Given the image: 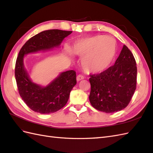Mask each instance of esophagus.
<instances>
[{
	"instance_id": "obj_1",
	"label": "esophagus",
	"mask_w": 153,
	"mask_h": 153,
	"mask_svg": "<svg viewBox=\"0 0 153 153\" xmlns=\"http://www.w3.org/2000/svg\"><path fill=\"white\" fill-rule=\"evenodd\" d=\"M84 79V77L82 76V75H78V76H77L76 77V79H77V82H79V81L82 80Z\"/></svg>"
}]
</instances>
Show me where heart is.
I'll list each match as a JSON object with an SVG mask.
<instances>
[{
  "label": "heart",
  "mask_w": 153,
  "mask_h": 153,
  "mask_svg": "<svg viewBox=\"0 0 153 153\" xmlns=\"http://www.w3.org/2000/svg\"><path fill=\"white\" fill-rule=\"evenodd\" d=\"M66 51L71 54V50L68 47ZM71 51L76 56H83L82 66L85 72L100 74L111 66L116 56L117 48L113 38L98 35L77 40Z\"/></svg>",
  "instance_id": "b5f03b06"
}]
</instances>
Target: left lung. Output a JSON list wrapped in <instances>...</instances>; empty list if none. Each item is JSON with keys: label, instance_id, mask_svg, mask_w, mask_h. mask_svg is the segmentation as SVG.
<instances>
[{"label": "left lung", "instance_id": "1", "mask_svg": "<svg viewBox=\"0 0 153 153\" xmlns=\"http://www.w3.org/2000/svg\"><path fill=\"white\" fill-rule=\"evenodd\" d=\"M90 77L91 105L106 113L120 111L128 105L136 89L137 66L134 55L123 45L114 66Z\"/></svg>", "mask_w": 153, "mask_h": 153}]
</instances>
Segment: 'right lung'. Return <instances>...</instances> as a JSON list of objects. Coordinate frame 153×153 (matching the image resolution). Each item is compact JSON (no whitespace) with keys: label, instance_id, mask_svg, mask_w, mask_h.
I'll return each mask as SVG.
<instances>
[{"label":"right lung","instance_id":"right-lung-1","mask_svg":"<svg viewBox=\"0 0 153 153\" xmlns=\"http://www.w3.org/2000/svg\"><path fill=\"white\" fill-rule=\"evenodd\" d=\"M72 31L51 30L42 31L30 39L19 52L15 66V77L19 95L25 103L40 114L58 111L66 105L70 93L76 84L74 70L60 73L47 86L33 82L24 67V56L58 47Z\"/></svg>","mask_w":153,"mask_h":153}]
</instances>
